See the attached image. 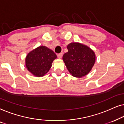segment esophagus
<instances>
[{
    "mask_svg": "<svg viewBox=\"0 0 124 124\" xmlns=\"http://www.w3.org/2000/svg\"><path fill=\"white\" fill-rule=\"evenodd\" d=\"M57 57H58L59 59H61L62 56V53H60V54H58L57 55Z\"/></svg>",
    "mask_w": 124,
    "mask_h": 124,
    "instance_id": "esophagus-1",
    "label": "esophagus"
}]
</instances>
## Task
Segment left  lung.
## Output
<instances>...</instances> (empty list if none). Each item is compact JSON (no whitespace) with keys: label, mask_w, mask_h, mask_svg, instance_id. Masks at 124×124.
<instances>
[{"label":"left lung","mask_w":124,"mask_h":124,"mask_svg":"<svg viewBox=\"0 0 124 124\" xmlns=\"http://www.w3.org/2000/svg\"><path fill=\"white\" fill-rule=\"evenodd\" d=\"M68 51L62 56L69 73L75 77L86 76L92 69L95 62L94 52L87 46L72 42L67 46Z\"/></svg>","instance_id":"8db88e82"}]
</instances>
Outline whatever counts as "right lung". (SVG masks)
I'll use <instances>...</instances> for the list:
<instances>
[{
	"mask_svg": "<svg viewBox=\"0 0 124 124\" xmlns=\"http://www.w3.org/2000/svg\"><path fill=\"white\" fill-rule=\"evenodd\" d=\"M56 57L53 51L46 46H39L27 55L25 59L26 67L34 76L42 77L48 72Z\"/></svg>",
	"mask_w": 124,
	"mask_h": 124,
	"instance_id": "right-lung-1",
	"label": "right lung"
}]
</instances>
